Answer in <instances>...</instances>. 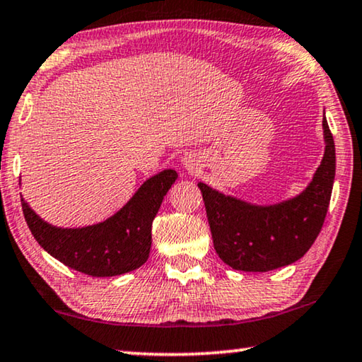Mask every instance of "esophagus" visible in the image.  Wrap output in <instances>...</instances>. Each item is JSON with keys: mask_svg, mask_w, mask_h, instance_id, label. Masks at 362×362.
Here are the masks:
<instances>
[{"mask_svg": "<svg viewBox=\"0 0 362 362\" xmlns=\"http://www.w3.org/2000/svg\"><path fill=\"white\" fill-rule=\"evenodd\" d=\"M182 165H183V169H185L187 172H190V174H197V172L199 170V167H202V159H199V156L195 153H187L182 158Z\"/></svg>", "mask_w": 362, "mask_h": 362, "instance_id": "34e87169", "label": "esophagus"}]
</instances>
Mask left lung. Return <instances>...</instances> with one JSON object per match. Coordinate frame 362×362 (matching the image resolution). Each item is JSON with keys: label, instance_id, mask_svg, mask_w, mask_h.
Returning <instances> with one entry per match:
<instances>
[{"label": "left lung", "instance_id": "1", "mask_svg": "<svg viewBox=\"0 0 362 362\" xmlns=\"http://www.w3.org/2000/svg\"><path fill=\"white\" fill-rule=\"evenodd\" d=\"M325 151L312 180L296 197L257 204L198 182L214 250L240 272H272L298 262L314 244L325 221L335 182V141L323 112Z\"/></svg>", "mask_w": 362, "mask_h": 362}]
</instances>
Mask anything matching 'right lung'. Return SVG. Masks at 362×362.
<instances>
[{"instance_id":"right-lung-1","label":"right lung","mask_w":362,"mask_h":362,"mask_svg":"<svg viewBox=\"0 0 362 362\" xmlns=\"http://www.w3.org/2000/svg\"><path fill=\"white\" fill-rule=\"evenodd\" d=\"M177 177L174 169L160 170L115 214L84 228H58L43 221L24 198L21 203L32 235L53 258L89 276H118L146 263L153 219Z\"/></svg>"}]
</instances>
